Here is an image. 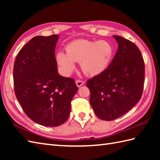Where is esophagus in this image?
<instances>
[{
  "instance_id": "1",
  "label": "esophagus",
  "mask_w": 160,
  "mask_h": 160,
  "mask_svg": "<svg viewBox=\"0 0 160 160\" xmlns=\"http://www.w3.org/2000/svg\"><path fill=\"white\" fill-rule=\"evenodd\" d=\"M76 85H77L78 87H80L81 86H82L84 84V82L82 80H78L76 81Z\"/></svg>"
}]
</instances>
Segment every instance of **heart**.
Listing matches in <instances>:
<instances>
[{
  "label": "heart",
  "mask_w": 160,
  "mask_h": 160,
  "mask_svg": "<svg viewBox=\"0 0 160 160\" xmlns=\"http://www.w3.org/2000/svg\"><path fill=\"white\" fill-rule=\"evenodd\" d=\"M113 53V46L107 40L81 39L70 42L66 47V53L59 52L56 59L64 75H69L75 68V62H80L83 73L93 77L107 69Z\"/></svg>",
  "instance_id": "heart-1"
}]
</instances>
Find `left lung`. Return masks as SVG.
Returning a JSON list of instances; mask_svg holds the SVG:
<instances>
[{
  "label": "left lung",
  "instance_id": "1",
  "mask_svg": "<svg viewBox=\"0 0 160 160\" xmlns=\"http://www.w3.org/2000/svg\"><path fill=\"white\" fill-rule=\"evenodd\" d=\"M113 37L118 45L113 60L87 82L93 111L106 121L121 117L138 102L144 80V62L138 47L121 36Z\"/></svg>",
  "mask_w": 160,
  "mask_h": 160
}]
</instances>
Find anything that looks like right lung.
<instances>
[{
    "instance_id": "1",
    "label": "right lung",
    "mask_w": 160,
    "mask_h": 160,
    "mask_svg": "<svg viewBox=\"0 0 160 160\" xmlns=\"http://www.w3.org/2000/svg\"><path fill=\"white\" fill-rule=\"evenodd\" d=\"M58 35L36 36L16 56L13 83L17 100L36 123L58 127L65 122L78 90L74 80L59 75L55 58Z\"/></svg>"
}]
</instances>
